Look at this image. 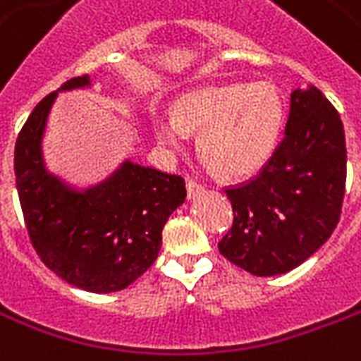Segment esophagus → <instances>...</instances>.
Returning <instances> with one entry per match:
<instances>
[{"label": "esophagus", "instance_id": "34e87169", "mask_svg": "<svg viewBox=\"0 0 361 361\" xmlns=\"http://www.w3.org/2000/svg\"><path fill=\"white\" fill-rule=\"evenodd\" d=\"M202 189H204V185L199 183V181L187 180V199H192V197H195V195H199Z\"/></svg>", "mask_w": 361, "mask_h": 361}]
</instances>
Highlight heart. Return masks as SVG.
I'll use <instances>...</instances> for the list:
<instances>
[{"mask_svg":"<svg viewBox=\"0 0 361 361\" xmlns=\"http://www.w3.org/2000/svg\"><path fill=\"white\" fill-rule=\"evenodd\" d=\"M284 106L269 82H229L200 87L178 100L174 115H155L162 144L183 149L189 132L200 130L199 151L225 176L259 170L276 147Z\"/></svg>","mask_w":361,"mask_h":361,"instance_id":"obj_1","label":"heart"}]
</instances>
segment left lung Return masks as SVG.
Instances as JSON below:
<instances>
[{
    "instance_id": "left-lung-1",
    "label": "left lung",
    "mask_w": 361,
    "mask_h": 361,
    "mask_svg": "<svg viewBox=\"0 0 361 361\" xmlns=\"http://www.w3.org/2000/svg\"><path fill=\"white\" fill-rule=\"evenodd\" d=\"M346 183L345 128L322 90L291 94L286 134L250 180L224 189L233 225L217 247L255 276L309 259L339 224Z\"/></svg>"
}]
</instances>
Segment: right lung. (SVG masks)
<instances>
[{"instance_id":"1","label":"right lung","mask_w":361,"mask_h":361,"mask_svg":"<svg viewBox=\"0 0 361 361\" xmlns=\"http://www.w3.org/2000/svg\"><path fill=\"white\" fill-rule=\"evenodd\" d=\"M89 85L73 77L62 89ZM56 90L34 107L15 144V176L27 236L39 259L68 284L94 293L125 290L161 250L162 227L185 200V181L125 162L106 183L73 192L45 172L41 134Z\"/></svg>"}]
</instances>
